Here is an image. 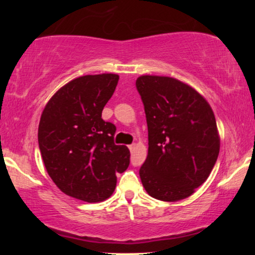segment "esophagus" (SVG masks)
Returning <instances> with one entry per match:
<instances>
[{
  "mask_svg": "<svg viewBox=\"0 0 255 255\" xmlns=\"http://www.w3.org/2000/svg\"><path fill=\"white\" fill-rule=\"evenodd\" d=\"M135 148V144H131V145H128V149H130V151L132 152L133 151V149Z\"/></svg>",
  "mask_w": 255,
  "mask_h": 255,
  "instance_id": "esophagus-1",
  "label": "esophagus"
}]
</instances>
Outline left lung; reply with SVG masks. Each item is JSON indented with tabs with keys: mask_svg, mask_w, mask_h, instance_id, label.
I'll use <instances>...</instances> for the list:
<instances>
[{
	"mask_svg": "<svg viewBox=\"0 0 255 255\" xmlns=\"http://www.w3.org/2000/svg\"><path fill=\"white\" fill-rule=\"evenodd\" d=\"M135 87L148 128V154L139 169L142 186L156 200H183L217 161L214 111L196 90L168 76H139Z\"/></svg>",
	"mask_w": 255,
	"mask_h": 255,
	"instance_id": "obj_1",
	"label": "left lung"
}]
</instances>
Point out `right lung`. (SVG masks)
I'll return each instance as SVG.
<instances>
[{
    "instance_id": "1",
    "label": "right lung",
    "mask_w": 255,
    "mask_h": 255,
    "mask_svg": "<svg viewBox=\"0 0 255 255\" xmlns=\"http://www.w3.org/2000/svg\"><path fill=\"white\" fill-rule=\"evenodd\" d=\"M118 80L117 74L72 80L48 101L38 128L48 175L62 193L89 203L109 197L116 173L130 165L128 148L114 141L116 127L102 120Z\"/></svg>"
}]
</instances>
